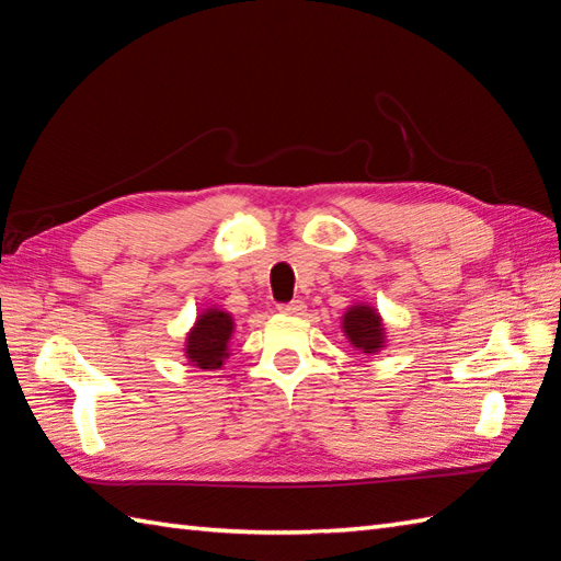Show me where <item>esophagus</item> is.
<instances>
[{"label":"esophagus","instance_id":"34e87169","mask_svg":"<svg viewBox=\"0 0 561 561\" xmlns=\"http://www.w3.org/2000/svg\"><path fill=\"white\" fill-rule=\"evenodd\" d=\"M304 310H306L304 301H289L279 306V312H284V316H304Z\"/></svg>","mask_w":561,"mask_h":561}]
</instances>
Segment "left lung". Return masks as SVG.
Instances as JSON below:
<instances>
[{"mask_svg": "<svg viewBox=\"0 0 561 561\" xmlns=\"http://www.w3.org/2000/svg\"><path fill=\"white\" fill-rule=\"evenodd\" d=\"M342 328L346 332V340L360 348L363 354H377L385 346V328L382 318L370 306H351L344 316Z\"/></svg>", "mask_w": 561, "mask_h": 561, "instance_id": "obj_1", "label": "left lung"}]
</instances>
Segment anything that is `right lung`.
I'll list each match as a JSON object with an SVG mask.
<instances>
[{
	"label": "right lung",
	"instance_id": "add662e5",
	"mask_svg": "<svg viewBox=\"0 0 561 561\" xmlns=\"http://www.w3.org/2000/svg\"><path fill=\"white\" fill-rule=\"evenodd\" d=\"M233 332V320L229 312L219 308H207L195 320L186 336V358L201 370H217L229 356V340Z\"/></svg>",
	"mask_w": 561,
	"mask_h": 561
}]
</instances>
